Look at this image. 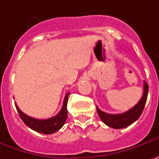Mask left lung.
<instances>
[{
  "label": "left lung",
  "instance_id": "obj_1",
  "mask_svg": "<svg viewBox=\"0 0 159 159\" xmlns=\"http://www.w3.org/2000/svg\"><path fill=\"white\" fill-rule=\"evenodd\" d=\"M148 93V84L146 81H144L143 95L134 107H132L129 111H127L123 113H120V114L106 113V112L101 111L97 107V112H98L100 119L107 126L111 127L113 129H123V128L129 126L141 115L143 109L145 107V104H146V102H147Z\"/></svg>",
  "mask_w": 159,
  "mask_h": 159
}]
</instances>
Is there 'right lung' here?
<instances>
[{
    "mask_svg": "<svg viewBox=\"0 0 159 159\" xmlns=\"http://www.w3.org/2000/svg\"><path fill=\"white\" fill-rule=\"evenodd\" d=\"M68 95H69V93H67L65 96L63 106L61 108L60 111L56 116L49 118V119H46V120H39V119H35L32 117L28 116L24 112H22L16 104L15 105H16V109L20 114V119L29 128H30L31 129L37 131V132H39V133L52 134V133H55L57 130H59L66 120Z\"/></svg>",
    "mask_w": 159,
    "mask_h": 159,
    "instance_id": "obj_1",
    "label": "right lung"
}]
</instances>
